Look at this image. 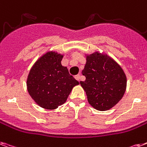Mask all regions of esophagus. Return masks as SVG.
Segmentation results:
<instances>
[{"label": "esophagus", "mask_w": 147, "mask_h": 147, "mask_svg": "<svg viewBox=\"0 0 147 147\" xmlns=\"http://www.w3.org/2000/svg\"><path fill=\"white\" fill-rule=\"evenodd\" d=\"M80 78H81V76H80V75H76V76H75V78H76L77 81H79Z\"/></svg>", "instance_id": "1"}]
</instances>
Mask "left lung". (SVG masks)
Wrapping results in <instances>:
<instances>
[{"label": "left lung", "instance_id": "obj_1", "mask_svg": "<svg viewBox=\"0 0 147 147\" xmlns=\"http://www.w3.org/2000/svg\"><path fill=\"white\" fill-rule=\"evenodd\" d=\"M80 84L88 101L99 111L110 109L120 101L126 90L127 78L120 65L110 57L95 52L88 55Z\"/></svg>", "mask_w": 147, "mask_h": 147}]
</instances>
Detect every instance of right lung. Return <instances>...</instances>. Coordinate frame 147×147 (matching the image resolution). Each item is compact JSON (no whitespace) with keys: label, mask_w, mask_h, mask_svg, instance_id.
<instances>
[{"label":"right lung","mask_w":147,"mask_h":147,"mask_svg":"<svg viewBox=\"0 0 147 147\" xmlns=\"http://www.w3.org/2000/svg\"><path fill=\"white\" fill-rule=\"evenodd\" d=\"M63 56L50 51L40 57L31 69L27 78L28 94L37 104L55 109L66 101L73 87L79 84L61 64Z\"/></svg>","instance_id":"obj_1"}]
</instances>
